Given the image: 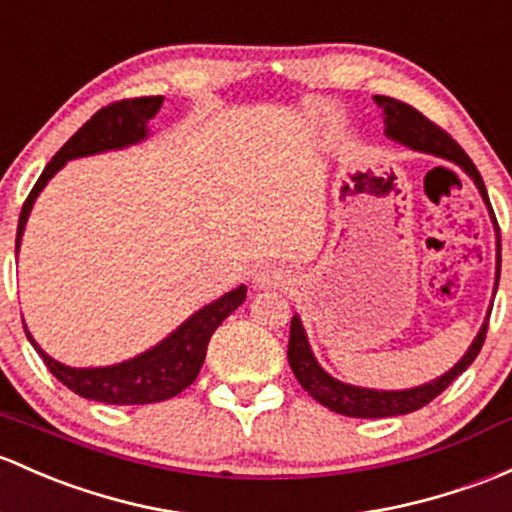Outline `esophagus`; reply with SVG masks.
<instances>
[{"label":"esophagus","mask_w":512,"mask_h":512,"mask_svg":"<svg viewBox=\"0 0 512 512\" xmlns=\"http://www.w3.org/2000/svg\"><path fill=\"white\" fill-rule=\"evenodd\" d=\"M255 287L260 289H284L292 284V277L284 267L277 265H262L260 270H255V277H252Z\"/></svg>","instance_id":"esophagus-1"}]
</instances>
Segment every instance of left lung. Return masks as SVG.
Returning a JSON list of instances; mask_svg holds the SVG:
<instances>
[{"instance_id": "1", "label": "left lung", "mask_w": 512, "mask_h": 512, "mask_svg": "<svg viewBox=\"0 0 512 512\" xmlns=\"http://www.w3.org/2000/svg\"><path fill=\"white\" fill-rule=\"evenodd\" d=\"M375 102L383 107V117H385V134L395 142L405 144V147L414 149V152H424V154H434V157H441L446 161H454L456 166L466 171L471 176L473 184H476L478 193L486 201L488 211H491L493 223H496V289H498V279H500V230H498V220L493 215L491 201H488L486 186H483L481 174L473 166V161L469 159V154L444 132V129L434 125L432 120L422 115L419 110H414L412 105L407 102H400L395 98H385V95H375ZM493 289V292H496ZM488 319H491V311H488L486 321H483L481 331L478 336L473 338V343L469 346V351L464 353V358L454 365L451 370H446L444 375L432 383H424L417 387H410V390H370V387H358V385H348L336 380L333 375H328L324 368L319 365V360L314 358L309 348V338H306L304 326H301V319L294 314L292 319V328H289V348H287V358L289 365H292L294 375H297L299 385L314 397L316 402L328 407L331 412L346 414V417H363V419H378V417H397V414H410L419 407L429 405L434 397L441 395L466 368L476 360V355L481 353L483 341H486V331H488Z\"/></svg>"}]
</instances>
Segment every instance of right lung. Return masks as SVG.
I'll use <instances>...</instances> for the list:
<instances>
[{
    "mask_svg": "<svg viewBox=\"0 0 512 512\" xmlns=\"http://www.w3.org/2000/svg\"><path fill=\"white\" fill-rule=\"evenodd\" d=\"M161 102H164L161 95L112 102V105L95 112L58 149L56 157L48 161L39 181L31 188L29 198L21 206L19 228H16V252H19L21 235H24L26 220H29L34 201L39 198L43 186L53 179V174L58 169H63L66 161L71 159L110 152V149H125L129 144H137L142 139H147V122L157 115ZM245 294L247 287L240 284L238 289L223 294L220 299L198 309L193 316H188L184 324L176 328L174 333H169L154 348L139 353L137 358L125 360V363L107 365V368H71V365L58 363L51 355L41 351L39 343L31 338L29 328L24 326V331L31 346L36 348V353L46 363V368L68 390H73L75 395L85 397V400L105 402V405H149V402H161L179 395L181 390H186L198 378L203 360H206L208 341H211L213 331L245 301Z\"/></svg>",
    "mask_w": 512,
    "mask_h": 512,
    "instance_id": "1",
    "label": "right lung"
}]
</instances>
